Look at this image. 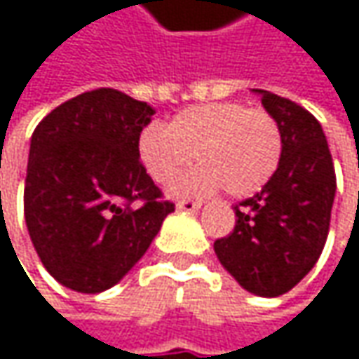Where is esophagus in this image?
Here are the masks:
<instances>
[{"label":"esophagus","mask_w":359,"mask_h":359,"mask_svg":"<svg viewBox=\"0 0 359 359\" xmlns=\"http://www.w3.org/2000/svg\"><path fill=\"white\" fill-rule=\"evenodd\" d=\"M177 208L179 210H187V212H195V210L201 208V203L199 201H191V199H180L179 203H177Z\"/></svg>","instance_id":"1"}]
</instances>
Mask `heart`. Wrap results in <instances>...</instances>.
Wrapping results in <instances>:
<instances>
[{"mask_svg":"<svg viewBox=\"0 0 359 359\" xmlns=\"http://www.w3.org/2000/svg\"><path fill=\"white\" fill-rule=\"evenodd\" d=\"M280 154L278 122L264 109L233 102L184 109L168 128L151 124L139 137V160L158 184L177 179L193 156L199 162L172 184L177 197L220 187L233 197H248L276 172Z\"/></svg>","mask_w":359,"mask_h":359,"instance_id":"heart-1","label":"heart"}]
</instances>
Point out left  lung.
Segmentation results:
<instances>
[{"instance_id": "obj_1", "label": "left lung", "mask_w": 359, "mask_h": 359, "mask_svg": "<svg viewBox=\"0 0 359 359\" xmlns=\"http://www.w3.org/2000/svg\"><path fill=\"white\" fill-rule=\"evenodd\" d=\"M253 91L280 126L283 154L262 191L235 205V229L216 239L214 251L245 291L278 297L323 253L337 179L320 122L291 100Z\"/></svg>"}]
</instances>
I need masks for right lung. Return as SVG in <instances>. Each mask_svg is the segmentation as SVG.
<instances>
[{
	"instance_id": "obj_1",
	"label": "right lung",
	"mask_w": 359,
	"mask_h": 359,
	"mask_svg": "<svg viewBox=\"0 0 359 359\" xmlns=\"http://www.w3.org/2000/svg\"><path fill=\"white\" fill-rule=\"evenodd\" d=\"M156 109L116 89L51 109L31 137L25 218L47 272L79 293L114 287L147 251L175 203L139 160Z\"/></svg>"
}]
</instances>
